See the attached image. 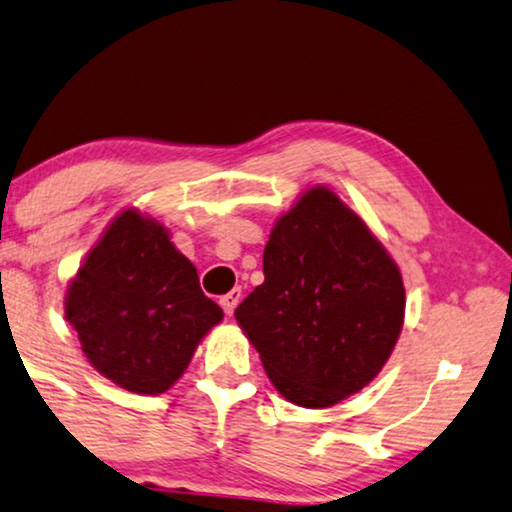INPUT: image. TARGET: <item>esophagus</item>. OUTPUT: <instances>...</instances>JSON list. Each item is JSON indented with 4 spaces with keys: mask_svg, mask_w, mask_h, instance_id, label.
Here are the masks:
<instances>
[{
    "mask_svg": "<svg viewBox=\"0 0 512 512\" xmlns=\"http://www.w3.org/2000/svg\"><path fill=\"white\" fill-rule=\"evenodd\" d=\"M241 297H243L241 288H234V290L229 292V295H224V297L220 299L222 309H224V313H227V316H231V313H234V309L238 306V302H241Z\"/></svg>",
    "mask_w": 512,
    "mask_h": 512,
    "instance_id": "obj_1",
    "label": "esophagus"
}]
</instances>
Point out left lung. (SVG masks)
Returning a JSON list of instances; mask_svg holds the SVG:
<instances>
[{"mask_svg": "<svg viewBox=\"0 0 512 512\" xmlns=\"http://www.w3.org/2000/svg\"><path fill=\"white\" fill-rule=\"evenodd\" d=\"M262 267L234 316L276 391L318 410L370 384L403 330L405 285L367 224L309 187L276 220Z\"/></svg>", "mask_w": 512, "mask_h": 512, "instance_id": "1", "label": "left lung"}]
</instances>
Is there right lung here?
Masks as SVG:
<instances>
[{
	"mask_svg": "<svg viewBox=\"0 0 512 512\" xmlns=\"http://www.w3.org/2000/svg\"><path fill=\"white\" fill-rule=\"evenodd\" d=\"M65 318L102 377L156 395L185 374L224 313L203 295L196 267L168 229L128 208L109 222L67 285Z\"/></svg>",
	"mask_w": 512,
	"mask_h": 512,
	"instance_id": "1",
	"label": "right lung"
}]
</instances>
